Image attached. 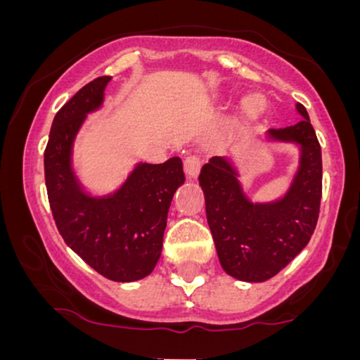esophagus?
<instances>
[{
  "instance_id": "34e87169",
  "label": "esophagus",
  "mask_w": 360,
  "mask_h": 360,
  "mask_svg": "<svg viewBox=\"0 0 360 360\" xmlns=\"http://www.w3.org/2000/svg\"><path fill=\"white\" fill-rule=\"evenodd\" d=\"M200 167H201V160L198 155H188L184 159V171H186V174H188L189 179H194V177L198 176Z\"/></svg>"
}]
</instances>
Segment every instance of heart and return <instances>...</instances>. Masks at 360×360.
I'll return each mask as SVG.
<instances>
[{"label": "heart", "mask_w": 360, "mask_h": 360, "mask_svg": "<svg viewBox=\"0 0 360 360\" xmlns=\"http://www.w3.org/2000/svg\"><path fill=\"white\" fill-rule=\"evenodd\" d=\"M242 110H243V115H245L247 118H257L259 115L262 113L264 103L260 101L259 98L249 96V98H245V101H243Z\"/></svg>", "instance_id": "heart-1"}]
</instances>
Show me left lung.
Instances as JSON below:
<instances>
[{
  "label": "left lung",
  "mask_w": 360,
  "mask_h": 360,
  "mask_svg": "<svg viewBox=\"0 0 360 360\" xmlns=\"http://www.w3.org/2000/svg\"><path fill=\"white\" fill-rule=\"evenodd\" d=\"M296 125L271 128V142L295 143L300 162L283 196L254 203L243 191L240 174L230 157H212L200 174L206 218L223 271L245 283L274 278L308 245L318 221L321 200V148L308 111Z\"/></svg>",
  "instance_id": "obj_1"
}]
</instances>
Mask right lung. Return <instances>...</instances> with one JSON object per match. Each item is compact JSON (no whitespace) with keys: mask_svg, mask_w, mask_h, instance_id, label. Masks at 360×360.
<instances>
[{"mask_svg":"<svg viewBox=\"0 0 360 360\" xmlns=\"http://www.w3.org/2000/svg\"><path fill=\"white\" fill-rule=\"evenodd\" d=\"M110 81L96 77L57 111L44 154L45 184L64 242L106 279L131 283L159 262L169 206L184 172L179 157L137 162L113 193L86 191L72 167L74 140L88 115L103 106Z\"/></svg>","mask_w":360,"mask_h":360,"instance_id":"obj_1","label":"right lung"}]
</instances>
